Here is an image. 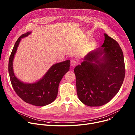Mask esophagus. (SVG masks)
<instances>
[{
	"label": "esophagus",
	"instance_id": "34e87169",
	"mask_svg": "<svg viewBox=\"0 0 135 135\" xmlns=\"http://www.w3.org/2000/svg\"><path fill=\"white\" fill-rule=\"evenodd\" d=\"M77 65V61L76 60H73L71 61V66H75Z\"/></svg>",
	"mask_w": 135,
	"mask_h": 135
}]
</instances>
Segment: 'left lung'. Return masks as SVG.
I'll return each instance as SVG.
<instances>
[{"label":"left lung","mask_w":135,"mask_h":135,"mask_svg":"<svg viewBox=\"0 0 135 135\" xmlns=\"http://www.w3.org/2000/svg\"><path fill=\"white\" fill-rule=\"evenodd\" d=\"M104 36L102 47L89 52L74 69L78 97L89 106L108 103L119 92L125 76L121 48L113 38Z\"/></svg>","instance_id":"8db88e82"}]
</instances>
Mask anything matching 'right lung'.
I'll return each mask as SVG.
<instances>
[{"instance_id":"add662e5","label":"right lung","mask_w":135,"mask_h":135,"mask_svg":"<svg viewBox=\"0 0 135 135\" xmlns=\"http://www.w3.org/2000/svg\"><path fill=\"white\" fill-rule=\"evenodd\" d=\"M31 32L22 35L15 43L9 56L8 72L12 85L16 93L25 102L36 106H44L52 103L56 98L58 87L64 75L69 70L70 60L53 65L39 81L26 84L18 80L14 75L13 61L21 38L28 36Z\"/></svg>"}]
</instances>
